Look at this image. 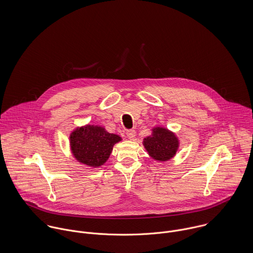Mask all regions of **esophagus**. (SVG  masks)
<instances>
[{"mask_svg": "<svg viewBox=\"0 0 253 253\" xmlns=\"http://www.w3.org/2000/svg\"><path fill=\"white\" fill-rule=\"evenodd\" d=\"M135 135H136V132H135L134 129H128V130L126 131V136H127L129 139H131V140H133V139L135 138Z\"/></svg>", "mask_w": 253, "mask_h": 253, "instance_id": "1", "label": "esophagus"}]
</instances>
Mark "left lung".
<instances>
[{"label":"left lung","instance_id":"1","mask_svg":"<svg viewBox=\"0 0 253 253\" xmlns=\"http://www.w3.org/2000/svg\"><path fill=\"white\" fill-rule=\"evenodd\" d=\"M152 134L143 140L149 156L156 161L167 162L172 159L179 147L176 135L168 128L157 126L152 129Z\"/></svg>","mask_w":253,"mask_h":253}]
</instances>
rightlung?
Returning <instances> with one entry per match:
<instances>
[{"instance_id":"obj_1","label":"right lung","mask_w":253,"mask_h":253,"mask_svg":"<svg viewBox=\"0 0 253 253\" xmlns=\"http://www.w3.org/2000/svg\"><path fill=\"white\" fill-rule=\"evenodd\" d=\"M121 140L119 135L109 133L102 126L86 125L73 130L70 147L79 163L99 168L107 162L114 145Z\"/></svg>"}]
</instances>
